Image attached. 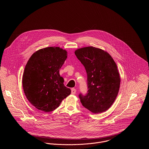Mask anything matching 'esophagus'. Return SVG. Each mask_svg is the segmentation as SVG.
<instances>
[{
  "mask_svg": "<svg viewBox=\"0 0 149 149\" xmlns=\"http://www.w3.org/2000/svg\"><path fill=\"white\" fill-rule=\"evenodd\" d=\"M76 92H77V90L75 88H72L71 89V94H72L74 95L76 93Z\"/></svg>",
  "mask_w": 149,
  "mask_h": 149,
  "instance_id": "34e87169",
  "label": "esophagus"
}]
</instances>
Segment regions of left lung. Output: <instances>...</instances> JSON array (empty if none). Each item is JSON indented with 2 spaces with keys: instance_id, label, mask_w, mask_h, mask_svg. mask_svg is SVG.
<instances>
[{
  "instance_id": "8db88e82",
  "label": "left lung",
  "mask_w": 149,
  "mask_h": 149,
  "mask_svg": "<svg viewBox=\"0 0 149 149\" xmlns=\"http://www.w3.org/2000/svg\"><path fill=\"white\" fill-rule=\"evenodd\" d=\"M75 54L85 68L88 92L80 93L82 105L94 113L105 112L112 105L120 86L117 66L106 51L93 46L79 49Z\"/></svg>"
}]
</instances>
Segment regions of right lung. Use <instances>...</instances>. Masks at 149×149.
Returning a JSON list of instances; mask_svg holds the SVG:
<instances>
[{"label":"right lung","mask_w":149,"mask_h":149,"mask_svg":"<svg viewBox=\"0 0 149 149\" xmlns=\"http://www.w3.org/2000/svg\"><path fill=\"white\" fill-rule=\"evenodd\" d=\"M66 58L67 51L58 47L38 50L29 58L22 84L26 98L37 109L51 112L70 94V89L64 85L59 74Z\"/></svg>","instance_id":"right-lung-1"}]
</instances>
